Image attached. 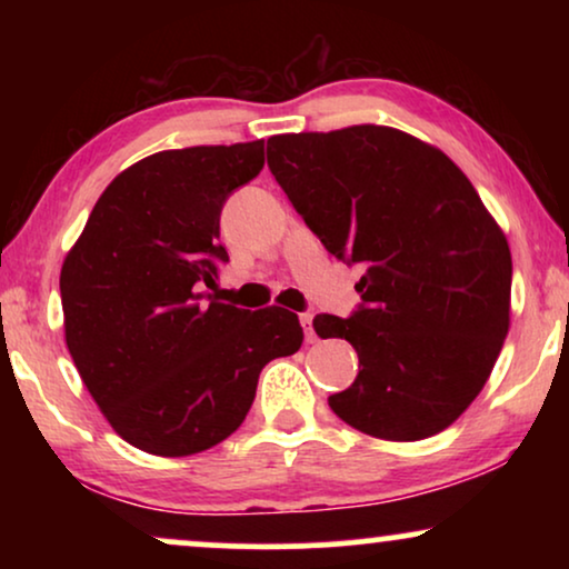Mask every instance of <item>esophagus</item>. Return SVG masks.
<instances>
[{
  "label": "esophagus",
  "mask_w": 569,
  "mask_h": 569,
  "mask_svg": "<svg viewBox=\"0 0 569 569\" xmlns=\"http://www.w3.org/2000/svg\"><path fill=\"white\" fill-rule=\"evenodd\" d=\"M300 323H302V331H306V341H316L313 316H310V313H302V316H300Z\"/></svg>",
  "instance_id": "34e87169"
}]
</instances>
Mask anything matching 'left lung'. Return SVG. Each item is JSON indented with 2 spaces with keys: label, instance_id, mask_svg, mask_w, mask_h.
Returning a JSON list of instances; mask_svg holds the SVG:
<instances>
[{
  "label": "left lung",
  "instance_id": "left-lung-1",
  "mask_svg": "<svg viewBox=\"0 0 569 569\" xmlns=\"http://www.w3.org/2000/svg\"><path fill=\"white\" fill-rule=\"evenodd\" d=\"M267 160L326 251L362 269L355 313L313 318L360 357L333 415L396 442L446 430L510 326V248L477 189L438 147L376 123L271 137Z\"/></svg>",
  "mask_w": 569,
  "mask_h": 569
}]
</instances>
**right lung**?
<instances>
[{
    "label": "right lung",
    "instance_id": "add662e5",
    "mask_svg": "<svg viewBox=\"0 0 569 569\" xmlns=\"http://www.w3.org/2000/svg\"><path fill=\"white\" fill-rule=\"evenodd\" d=\"M261 168L263 139L154 152L108 183L61 267L69 355L113 430L144 453L191 456L230 438L263 365L302 345L290 310L251 313L217 292L220 212Z\"/></svg>",
    "mask_w": 569,
    "mask_h": 569
}]
</instances>
